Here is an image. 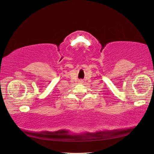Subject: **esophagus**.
I'll use <instances>...</instances> for the list:
<instances>
[{
	"mask_svg": "<svg viewBox=\"0 0 154 154\" xmlns=\"http://www.w3.org/2000/svg\"><path fill=\"white\" fill-rule=\"evenodd\" d=\"M79 83H83V81L82 80H79Z\"/></svg>",
	"mask_w": 154,
	"mask_h": 154,
	"instance_id": "esophagus-1",
	"label": "esophagus"
}]
</instances>
